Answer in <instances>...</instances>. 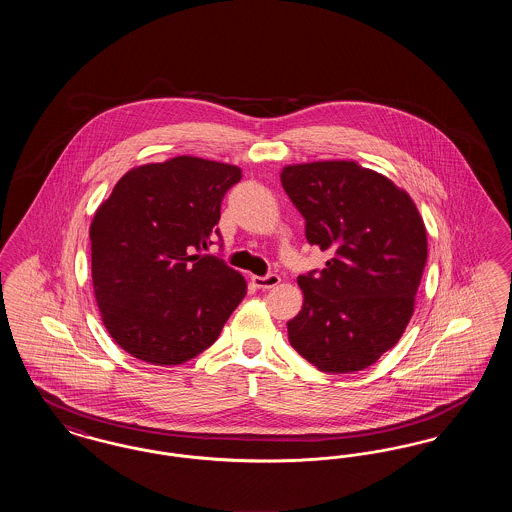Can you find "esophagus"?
<instances>
[{
    "label": "esophagus",
    "instance_id": "esophagus-1",
    "mask_svg": "<svg viewBox=\"0 0 512 512\" xmlns=\"http://www.w3.org/2000/svg\"><path fill=\"white\" fill-rule=\"evenodd\" d=\"M251 282H253L259 290H270V288H274V286H278V284H280V276H276V274H268V276H253V278H251Z\"/></svg>",
    "mask_w": 512,
    "mask_h": 512
}]
</instances>
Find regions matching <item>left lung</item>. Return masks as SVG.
<instances>
[{
    "label": "left lung",
    "instance_id": "left-lung-1",
    "mask_svg": "<svg viewBox=\"0 0 512 512\" xmlns=\"http://www.w3.org/2000/svg\"><path fill=\"white\" fill-rule=\"evenodd\" d=\"M282 186L305 236L332 259L297 278L303 307L288 322L293 349L322 372L374 365L403 336L428 257L411 195L355 161L288 165Z\"/></svg>",
    "mask_w": 512,
    "mask_h": 512
}]
</instances>
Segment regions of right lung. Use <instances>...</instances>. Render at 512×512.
I'll return each mask as SVG.
<instances>
[{
	"instance_id": "right-lung-1",
	"label": "right lung",
	"mask_w": 512,
	"mask_h": 512,
	"mask_svg": "<svg viewBox=\"0 0 512 512\" xmlns=\"http://www.w3.org/2000/svg\"><path fill=\"white\" fill-rule=\"evenodd\" d=\"M240 178L236 165L180 155L126 172L99 205L94 293L107 332L132 357L159 366L194 359L244 299V276L201 255Z\"/></svg>"
}]
</instances>
